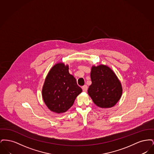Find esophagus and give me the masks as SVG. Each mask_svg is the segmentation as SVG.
I'll return each mask as SVG.
<instances>
[{"label": "esophagus", "mask_w": 154, "mask_h": 154, "mask_svg": "<svg viewBox=\"0 0 154 154\" xmlns=\"http://www.w3.org/2000/svg\"><path fill=\"white\" fill-rule=\"evenodd\" d=\"M82 91H83L84 92H87V89H88V87H87L86 85H84V86L82 87Z\"/></svg>", "instance_id": "obj_1"}]
</instances>
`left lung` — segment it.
<instances>
[{
    "instance_id": "obj_1",
    "label": "left lung",
    "mask_w": 154,
    "mask_h": 154,
    "mask_svg": "<svg viewBox=\"0 0 154 154\" xmlns=\"http://www.w3.org/2000/svg\"><path fill=\"white\" fill-rule=\"evenodd\" d=\"M91 85L88 95L96 105L100 108H111L119 100L122 87L117 75L109 66H92L91 71Z\"/></svg>"
}]
</instances>
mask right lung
<instances>
[{
	"instance_id": "1",
	"label": "right lung",
	"mask_w": 154,
	"mask_h": 154,
	"mask_svg": "<svg viewBox=\"0 0 154 154\" xmlns=\"http://www.w3.org/2000/svg\"><path fill=\"white\" fill-rule=\"evenodd\" d=\"M76 79L69 73V65L58 62L47 75L42 88V97L48 109L55 113H63L73 104L82 92Z\"/></svg>"
}]
</instances>
